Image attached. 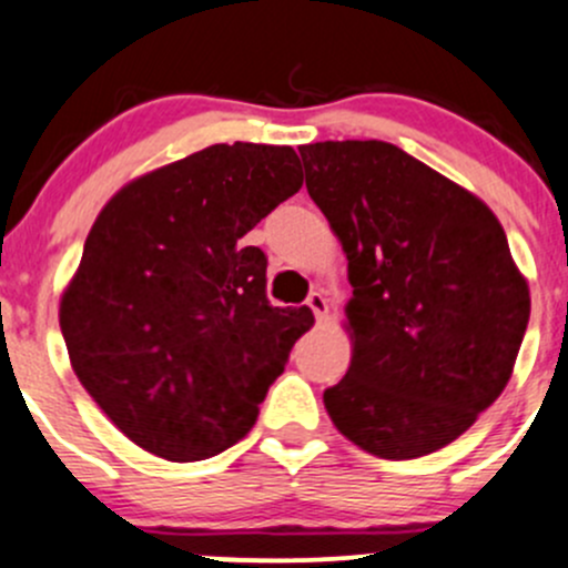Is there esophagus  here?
Listing matches in <instances>:
<instances>
[{
	"instance_id": "34e87169",
	"label": "esophagus",
	"mask_w": 568,
	"mask_h": 568,
	"mask_svg": "<svg viewBox=\"0 0 568 568\" xmlns=\"http://www.w3.org/2000/svg\"><path fill=\"white\" fill-rule=\"evenodd\" d=\"M306 303H308V308H312V312H314V317H317L320 323H325L327 312H331V306H327V297L323 295V292H312Z\"/></svg>"
}]
</instances>
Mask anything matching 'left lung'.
<instances>
[{"mask_svg": "<svg viewBox=\"0 0 568 568\" xmlns=\"http://www.w3.org/2000/svg\"><path fill=\"white\" fill-rule=\"evenodd\" d=\"M297 150L353 284V358L325 410L374 457L437 452L506 388L530 317L528 278L498 215L396 144Z\"/></svg>", "mask_w": 568, "mask_h": 568, "instance_id": "8db88e82", "label": "left lung"}]
</instances>
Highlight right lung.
Listing matches in <instances>:
<instances>
[{
  "label": "right lung",
  "instance_id": "obj_1",
  "mask_svg": "<svg viewBox=\"0 0 568 568\" xmlns=\"http://www.w3.org/2000/svg\"><path fill=\"white\" fill-rule=\"evenodd\" d=\"M303 185L295 150L213 144L122 185L60 301L70 366L111 424L169 462L215 457L256 424L314 314L267 303L243 241Z\"/></svg>",
  "mask_w": 568,
  "mask_h": 568
}]
</instances>
